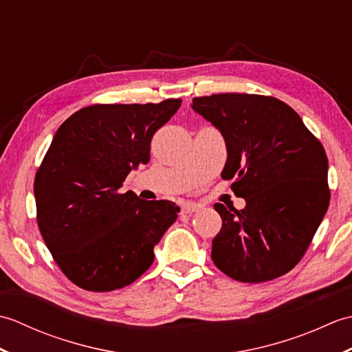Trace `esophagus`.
Segmentation results:
<instances>
[{"instance_id":"obj_1","label":"esophagus","mask_w":352,"mask_h":352,"mask_svg":"<svg viewBox=\"0 0 352 352\" xmlns=\"http://www.w3.org/2000/svg\"><path fill=\"white\" fill-rule=\"evenodd\" d=\"M198 208H199V206H198V204L188 203V204H184V206H183L182 212H183V213H193V212H197Z\"/></svg>"}]
</instances>
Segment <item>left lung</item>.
Here are the masks:
<instances>
[{
  "instance_id": "obj_1",
  "label": "left lung",
  "mask_w": 352,
  "mask_h": 352,
  "mask_svg": "<svg viewBox=\"0 0 352 352\" xmlns=\"http://www.w3.org/2000/svg\"><path fill=\"white\" fill-rule=\"evenodd\" d=\"M192 110L218 129L242 210L216 203L222 228L212 245L216 267L242 283L284 275L309 248L330 203L324 146L296 111L272 96L218 94Z\"/></svg>"
}]
</instances>
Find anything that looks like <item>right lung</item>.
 I'll list each match as a JSON object with an SVG mask.
<instances>
[{
  "mask_svg": "<svg viewBox=\"0 0 352 352\" xmlns=\"http://www.w3.org/2000/svg\"><path fill=\"white\" fill-rule=\"evenodd\" d=\"M182 100L96 104L58 126L36 174L37 223L63 274L78 287L129 286L154 261V246L180 207L119 193L125 177L149 162L154 133Z\"/></svg>",
  "mask_w": 352,
  "mask_h": 352,
  "instance_id": "obj_1",
  "label": "right lung"
}]
</instances>
